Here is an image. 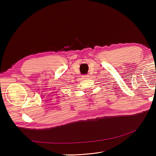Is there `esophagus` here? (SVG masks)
<instances>
[{"mask_svg":"<svg viewBox=\"0 0 156 156\" xmlns=\"http://www.w3.org/2000/svg\"><path fill=\"white\" fill-rule=\"evenodd\" d=\"M89 77H90V75H83V76H82V77H83V79H88V78H89Z\"/></svg>","mask_w":156,"mask_h":156,"instance_id":"esophagus-1","label":"esophagus"}]
</instances>
